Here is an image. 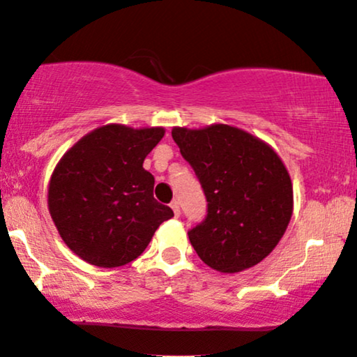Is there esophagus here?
Instances as JSON below:
<instances>
[{
    "label": "esophagus",
    "instance_id": "1",
    "mask_svg": "<svg viewBox=\"0 0 357 357\" xmlns=\"http://www.w3.org/2000/svg\"><path fill=\"white\" fill-rule=\"evenodd\" d=\"M170 208H172V211H174V214H175V216H180V206H178V202H177V199H174V202L172 203H170Z\"/></svg>",
    "mask_w": 357,
    "mask_h": 357
}]
</instances>
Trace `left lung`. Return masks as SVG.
I'll return each mask as SVG.
<instances>
[{
	"label": "left lung",
	"mask_w": 357,
	"mask_h": 357,
	"mask_svg": "<svg viewBox=\"0 0 357 357\" xmlns=\"http://www.w3.org/2000/svg\"><path fill=\"white\" fill-rule=\"evenodd\" d=\"M172 138L206 195V219L188 232L213 270L238 273L260 263L284 236L294 197L284 162L270 144L237 126H174Z\"/></svg>",
	"instance_id": "left-lung-1"
}]
</instances>
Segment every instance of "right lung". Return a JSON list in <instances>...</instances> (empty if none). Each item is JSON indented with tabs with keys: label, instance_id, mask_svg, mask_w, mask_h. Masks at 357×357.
Returning <instances> with one entry per match:
<instances>
[{
	"label": "right lung",
	"instance_id": "add662e5",
	"mask_svg": "<svg viewBox=\"0 0 357 357\" xmlns=\"http://www.w3.org/2000/svg\"><path fill=\"white\" fill-rule=\"evenodd\" d=\"M162 126L110 123L92 130L58 160L48 183V211L73 253L116 268L138 258L174 211L154 198L143 162Z\"/></svg>",
	"mask_w": 357,
	"mask_h": 357
}]
</instances>
